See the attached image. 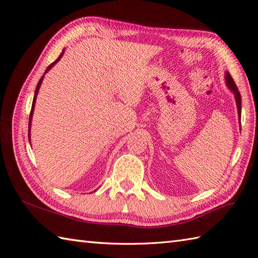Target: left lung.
I'll list each match as a JSON object with an SVG mask.
<instances>
[{
    "instance_id": "1",
    "label": "left lung",
    "mask_w": 258,
    "mask_h": 258,
    "mask_svg": "<svg viewBox=\"0 0 258 258\" xmlns=\"http://www.w3.org/2000/svg\"><path fill=\"white\" fill-rule=\"evenodd\" d=\"M226 82H227V85L230 90H232V92L235 93V98H236V102H237V107H238V114H239V119H240V116H241V95L238 90L237 85L233 81V79L231 77L230 73H226Z\"/></svg>"
}]
</instances>
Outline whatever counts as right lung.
I'll return each instance as SVG.
<instances>
[{
    "label": "right lung",
    "instance_id": "obj_1",
    "mask_svg": "<svg viewBox=\"0 0 258 258\" xmlns=\"http://www.w3.org/2000/svg\"><path fill=\"white\" fill-rule=\"evenodd\" d=\"M62 54H63V51L61 52V54L60 56L57 58V60L56 61H53L51 64H49L48 66V68L46 69V71H45V73H47L49 70L54 66V63H56V62H58L60 59H61V57H62ZM43 79H44V76H42L41 77V80L38 81V83H37V86H36V89H35V96H34V98H33V102H32V108H31V112H30V118H29V132H30V126H31V118H32V115H33V110H34V104H35V99H36V95H37V92H38V89H40V87H41V84H42V82H43ZM29 138H30V134H29Z\"/></svg>",
    "mask_w": 258,
    "mask_h": 258
}]
</instances>
